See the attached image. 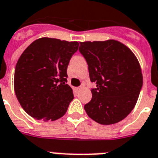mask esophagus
<instances>
[{"mask_svg":"<svg viewBox=\"0 0 158 158\" xmlns=\"http://www.w3.org/2000/svg\"><path fill=\"white\" fill-rule=\"evenodd\" d=\"M82 89H83V87H82L81 86H80V87H76V91H81Z\"/></svg>","mask_w":158,"mask_h":158,"instance_id":"34e87169","label":"esophagus"}]
</instances>
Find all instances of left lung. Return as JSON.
Wrapping results in <instances>:
<instances>
[{
	"mask_svg": "<svg viewBox=\"0 0 158 158\" xmlns=\"http://www.w3.org/2000/svg\"><path fill=\"white\" fill-rule=\"evenodd\" d=\"M88 65L92 98L84 109L100 124L124 120L136 104L143 84L140 63L130 49L116 40L80 42Z\"/></svg>",
	"mask_w": 158,
	"mask_h": 158,
	"instance_id": "obj_1",
	"label": "left lung"
}]
</instances>
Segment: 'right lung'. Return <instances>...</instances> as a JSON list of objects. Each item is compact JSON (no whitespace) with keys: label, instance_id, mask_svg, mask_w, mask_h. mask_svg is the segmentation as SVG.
I'll return each mask as SVG.
<instances>
[{"label":"right lung","instance_id":"right-lung-1","mask_svg":"<svg viewBox=\"0 0 158 158\" xmlns=\"http://www.w3.org/2000/svg\"><path fill=\"white\" fill-rule=\"evenodd\" d=\"M78 47V42L42 38L24 50L15 67L14 91L30 116L54 121L67 112L74 99L67 66Z\"/></svg>","mask_w":158,"mask_h":158}]
</instances>
